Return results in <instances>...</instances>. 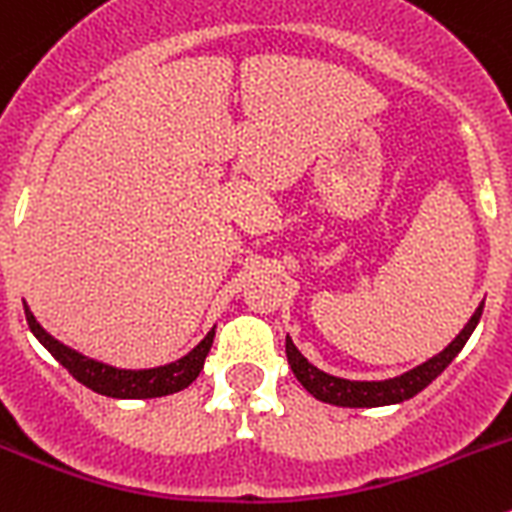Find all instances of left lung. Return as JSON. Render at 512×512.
I'll return each instance as SVG.
<instances>
[{"instance_id": "obj_1", "label": "left lung", "mask_w": 512, "mask_h": 512, "mask_svg": "<svg viewBox=\"0 0 512 512\" xmlns=\"http://www.w3.org/2000/svg\"><path fill=\"white\" fill-rule=\"evenodd\" d=\"M482 307L485 302L474 310L472 320L464 325L459 336L443 348L441 354L433 356L431 361L415 366L413 372L402 374L395 379H384V382H351V379L330 377V374L320 372L318 366H312L305 356L300 354L292 343V338L287 336V361L292 366L295 377L300 379V384L310 392L312 397L318 400L330 402V405H341V408H379V405H392V402L410 400L413 395H418L420 390H425L438 374L446 369V366L454 361V356L459 354L464 343L469 341L472 330L477 328L479 318H482Z\"/></svg>"}]
</instances>
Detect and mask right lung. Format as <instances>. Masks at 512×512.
Segmentation results:
<instances>
[{
    "mask_svg": "<svg viewBox=\"0 0 512 512\" xmlns=\"http://www.w3.org/2000/svg\"><path fill=\"white\" fill-rule=\"evenodd\" d=\"M25 318L30 330L35 333L40 343H43L58 361H61L66 369L71 372V377L79 379L84 387L99 392V395L107 397H120V400H143V397H164L174 395V392L184 390L194 379L200 377L202 366H205L207 351L212 346V338H215V330H210L202 343L197 348H192L184 359L174 361V364L158 366V369H115V366H107L102 361L87 359V356L76 354L69 346H63L61 341L45 333L40 328V323L35 320V315L27 310L25 305Z\"/></svg>",
    "mask_w": 512,
    "mask_h": 512,
    "instance_id": "obj_1",
    "label": "right lung"
}]
</instances>
